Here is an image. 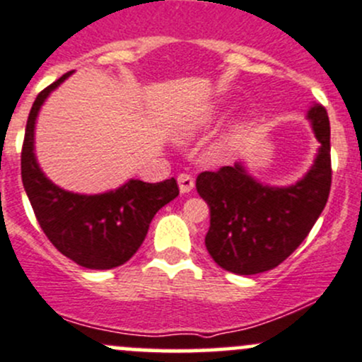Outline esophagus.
<instances>
[{"instance_id": "1", "label": "esophagus", "mask_w": 362, "mask_h": 362, "mask_svg": "<svg viewBox=\"0 0 362 362\" xmlns=\"http://www.w3.org/2000/svg\"><path fill=\"white\" fill-rule=\"evenodd\" d=\"M177 180H178V187H180V192L187 194L194 189V178L189 173H180L177 177Z\"/></svg>"}]
</instances>
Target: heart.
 <instances>
[{
    "label": "heart",
    "mask_w": 362,
    "mask_h": 362,
    "mask_svg": "<svg viewBox=\"0 0 362 362\" xmlns=\"http://www.w3.org/2000/svg\"><path fill=\"white\" fill-rule=\"evenodd\" d=\"M213 119V114L210 112V114H206V116L204 117H201V119H197L196 123H192V124H187V127L184 128V132H189V133H192L194 130H196V128H199V123H204V121H211Z\"/></svg>",
    "instance_id": "1"
}]
</instances>
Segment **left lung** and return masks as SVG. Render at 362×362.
<instances>
[{
	"label": "left lung",
	"instance_id": "8db88e82",
	"mask_svg": "<svg viewBox=\"0 0 362 362\" xmlns=\"http://www.w3.org/2000/svg\"><path fill=\"white\" fill-rule=\"evenodd\" d=\"M309 119L321 149L309 173L291 187L258 184L241 165L197 175L196 189L210 206L204 245L226 271L253 276L277 267L302 245L325 210L332 189L328 112L317 104Z\"/></svg>",
	"mask_w": 362,
	"mask_h": 362
}]
</instances>
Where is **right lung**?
<instances>
[{"label": "right lung", "instance_id": "right-lung-1", "mask_svg": "<svg viewBox=\"0 0 362 362\" xmlns=\"http://www.w3.org/2000/svg\"><path fill=\"white\" fill-rule=\"evenodd\" d=\"M71 72L40 91L30 107L21 154L22 184L41 230L62 255L86 269H114L128 262L146 239L154 215L178 196L175 178L147 184L130 180L117 191L81 196L62 191L34 158V121L45 98Z\"/></svg>", "mask_w": 362, "mask_h": 362}]
</instances>
